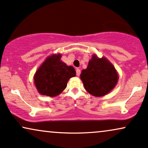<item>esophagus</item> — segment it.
<instances>
[{"instance_id": "obj_1", "label": "esophagus", "mask_w": 148, "mask_h": 148, "mask_svg": "<svg viewBox=\"0 0 148 148\" xmlns=\"http://www.w3.org/2000/svg\"><path fill=\"white\" fill-rule=\"evenodd\" d=\"M80 73H81V71H80V69H76V75H77V76H79Z\"/></svg>"}]
</instances>
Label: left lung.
<instances>
[{
	"instance_id": "obj_1",
	"label": "left lung",
	"mask_w": 148,
	"mask_h": 148,
	"mask_svg": "<svg viewBox=\"0 0 148 148\" xmlns=\"http://www.w3.org/2000/svg\"><path fill=\"white\" fill-rule=\"evenodd\" d=\"M80 78L87 92L93 96L101 97L114 88L119 77L114 66L108 60L94 55L87 69L82 71Z\"/></svg>"
}]
</instances>
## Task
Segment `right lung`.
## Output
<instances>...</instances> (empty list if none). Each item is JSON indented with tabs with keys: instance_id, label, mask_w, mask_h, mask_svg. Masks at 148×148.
Segmentation results:
<instances>
[{
	"instance_id": "right-lung-1",
	"label": "right lung",
	"mask_w": 148,
	"mask_h": 148,
	"mask_svg": "<svg viewBox=\"0 0 148 148\" xmlns=\"http://www.w3.org/2000/svg\"><path fill=\"white\" fill-rule=\"evenodd\" d=\"M61 55H53L47 58L34 76V82L41 95L56 97L66 87L70 78L75 76L73 66L62 62Z\"/></svg>"
}]
</instances>
